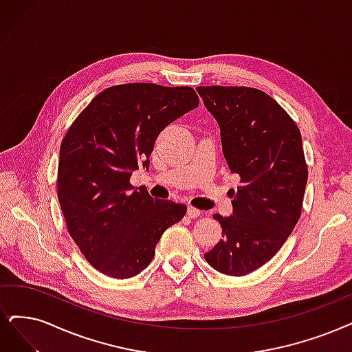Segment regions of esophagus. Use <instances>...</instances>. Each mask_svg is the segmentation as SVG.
<instances>
[{
	"mask_svg": "<svg viewBox=\"0 0 352 352\" xmlns=\"http://www.w3.org/2000/svg\"><path fill=\"white\" fill-rule=\"evenodd\" d=\"M201 214V212L199 210V209H196V207H191V206H188V209H187V216L190 217V219H196V217H199Z\"/></svg>",
	"mask_w": 352,
	"mask_h": 352,
	"instance_id": "obj_1",
	"label": "esophagus"
}]
</instances>
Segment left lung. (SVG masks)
I'll use <instances>...</instances> for the list:
<instances>
[{
    "label": "left lung",
    "instance_id": "left-lung-1",
    "mask_svg": "<svg viewBox=\"0 0 352 352\" xmlns=\"http://www.w3.org/2000/svg\"><path fill=\"white\" fill-rule=\"evenodd\" d=\"M197 91L220 127L229 169L241 178L238 190H230L233 214H213L223 239L204 258L222 274L241 277L268 263L300 219L307 183L302 135L264 91L220 85Z\"/></svg>",
    "mask_w": 352,
    "mask_h": 352
}]
</instances>
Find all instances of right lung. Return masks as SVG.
I'll list each match as a JSON object with an SVG mask.
<instances>
[{
  "mask_svg": "<svg viewBox=\"0 0 352 352\" xmlns=\"http://www.w3.org/2000/svg\"><path fill=\"white\" fill-rule=\"evenodd\" d=\"M199 106L191 87L123 84L104 89L65 135L58 199L71 238L87 261L113 278L145 270L162 233L187 206L135 188V169L149 168L153 143L178 117Z\"/></svg>",
  "mask_w": 352,
  "mask_h": 352,
  "instance_id": "right-lung-1",
  "label": "right lung"
}]
</instances>
